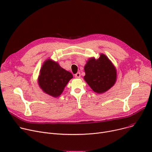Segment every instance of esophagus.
Listing matches in <instances>:
<instances>
[{"label":"esophagus","mask_w":152,"mask_h":152,"mask_svg":"<svg viewBox=\"0 0 152 152\" xmlns=\"http://www.w3.org/2000/svg\"><path fill=\"white\" fill-rule=\"evenodd\" d=\"M75 77H77V78H79L81 77V73H77L76 75H75Z\"/></svg>","instance_id":"obj_1"}]
</instances>
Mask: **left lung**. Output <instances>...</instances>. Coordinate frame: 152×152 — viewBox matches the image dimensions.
<instances>
[{"label":"left lung","mask_w":152,"mask_h":152,"mask_svg":"<svg viewBox=\"0 0 152 152\" xmlns=\"http://www.w3.org/2000/svg\"><path fill=\"white\" fill-rule=\"evenodd\" d=\"M84 79L94 92L102 94L112 87L116 81V69L113 63L103 54L95 59L90 58L84 66Z\"/></svg>","instance_id":"8db88e82"}]
</instances>
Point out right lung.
<instances>
[{"instance_id":"obj_1","label":"right lung","mask_w":152,"mask_h":152,"mask_svg":"<svg viewBox=\"0 0 152 152\" xmlns=\"http://www.w3.org/2000/svg\"><path fill=\"white\" fill-rule=\"evenodd\" d=\"M73 77L70 72L61 68L57 62L49 58L42 64L37 82L44 92L56 98L62 94L65 86Z\"/></svg>"}]
</instances>
